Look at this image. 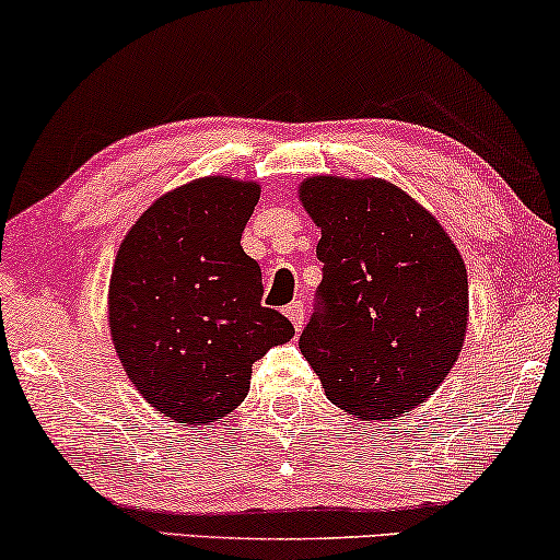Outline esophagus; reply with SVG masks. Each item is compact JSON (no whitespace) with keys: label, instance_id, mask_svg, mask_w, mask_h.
Segmentation results:
<instances>
[{"label":"esophagus","instance_id":"obj_1","mask_svg":"<svg viewBox=\"0 0 560 560\" xmlns=\"http://www.w3.org/2000/svg\"><path fill=\"white\" fill-rule=\"evenodd\" d=\"M285 316L293 320V326L295 328H301L303 326V318H305V308H303V303L301 301H293V303H288L285 305Z\"/></svg>","mask_w":560,"mask_h":560}]
</instances>
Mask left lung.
<instances>
[{
  "instance_id": "left-lung-1",
  "label": "left lung",
  "mask_w": 560,
  "mask_h": 560,
  "mask_svg": "<svg viewBox=\"0 0 560 560\" xmlns=\"http://www.w3.org/2000/svg\"><path fill=\"white\" fill-rule=\"evenodd\" d=\"M301 201L320 226L324 280L298 347L341 410L400 418L435 393L462 351L464 259L393 183L316 175Z\"/></svg>"
}]
</instances>
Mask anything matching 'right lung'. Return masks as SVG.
Here are the masks:
<instances>
[{"instance_id": "add662e5", "label": "right lung", "mask_w": 560, "mask_h": 560, "mask_svg": "<svg viewBox=\"0 0 560 560\" xmlns=\"http://www.w3.org/2000/svg\"><path fill=\"white\" fill-rule=\"evenodd\" d=\"M257 201V183H186L142 213L114 259V349L144 400L175 423L232 412L252 364L295 334L262 305V272L242 249Z\"/></svg>"}]
</instances>
